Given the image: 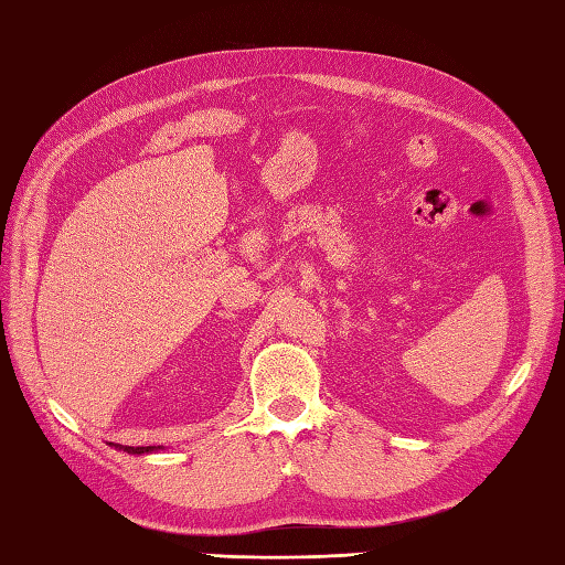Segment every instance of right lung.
I'll list each match as a JSON object with an SVG mask.
<instances>
[{"label":"right lung","mask_w":565,"mask_h":565,"mask_svg":"<svg viewBox=\"0 0 565 565\" xmlns=\"http://www.w3.org/2000/svg\"><path fill=\"white\" fill-rule=\"evenodd\" d=\"M111 446H117L119 451L134 454V456H141V454H153V451H158V448H160V446H119V444H111Z\"/></svg>","instance_id":"right-lung-1"}]
</instances>
